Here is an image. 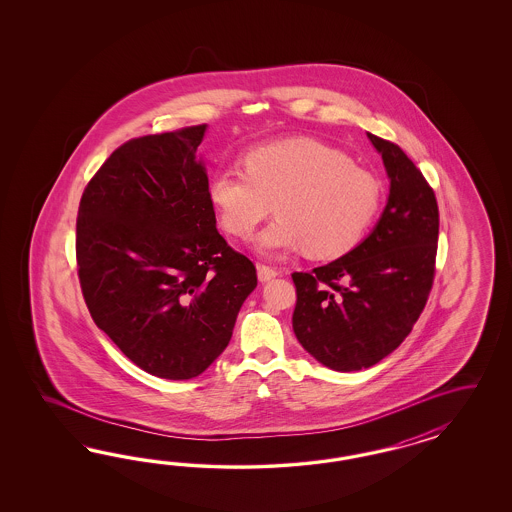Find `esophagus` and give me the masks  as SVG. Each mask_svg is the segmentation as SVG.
Wrapping results in <instances>:
<instances>
[{
  "mask_svg": "<svg viewBox=\"0 0 512 512\" xmlns=\"http://www.w3.org/2000/svg\"><path fill=\"white\" fill-rule=\"evenodd\" d=\"M257 274H259V279H261V281H270V279L276 278L279 272L276 268H272V266L259 264V266H257Z\"/></svg>",
  "mask_w": 512,
  "mask_h": 512,
  "instance_id": "1",
  "label": "esophagus"
}]
</instances>
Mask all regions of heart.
I'll list each match as a JSON object with an SVG mask.
<instances>
[{
  "label": "heart",
  "instance_id": "obj_1",
  "mask_svg": "<svg viewBox=\"0 0 512 512\" xmlns=\"http://www.w3.org/2000/svg\"><path fill=\"white\" fill-rule=\"evenodd\" d=\"M242 167H219L208 184L217 221L248 238L270 214L276 221L255 248L276 257L304 249L330 259L357 248L383 204L381 180L325 142L296 137L251 148Z\"/></svg>",
  "mask_w": 512,
  "mask_h": 512
}]
</instances>
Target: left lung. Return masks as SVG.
I'll return each instance as SVG.
<instances>
[{
  "label": "left lung",
  "instance_id": "8db88e82",
  "mask_svg": "<svg viewBox=\"0 0 512 512\" xmlns=\"http://www.w3.org/2000/svg\"><path fill=\"white\" fill-rule=\"evenodd\" d=\"M390 193L366 240L340 259L295 272L296 340L336 372H358L402 343L432 291L439 236L434 189L402 148L368 133Z\"/></svg>",
  "mask_w": 512,
  "mask_h": 512
}]
</instances>
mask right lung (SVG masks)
<instances>
[{
  "label": "right lung",
  "instance_id": "right-lung-1",
  "mask_svg": "<svg viewBox=\"0 0 512 512\" xmlns=\"http://www.w3.org/2000/svg\"><path fill=\"white\" fill-rule=\"evenodd\" d=\"M206 124L127 140L95 172L77 217L86 306L140 370L201 375L233 336L255 266L216 229L197 159Z\"/></svg>",
  "mask_w": 512,
  "mask_h": 512
}]
</instances>
